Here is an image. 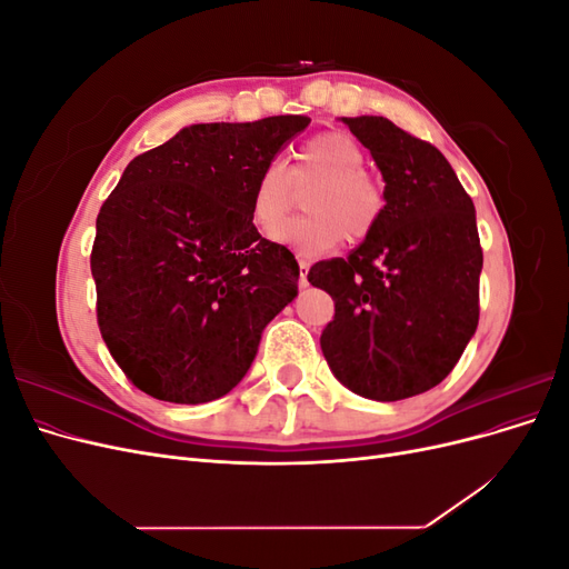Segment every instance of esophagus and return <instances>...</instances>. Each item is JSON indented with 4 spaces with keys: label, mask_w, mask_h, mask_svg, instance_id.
Returning <instances> with one entry per match:
<instances>
[{
    "label": "esophagus",
    "mask_w": 569,
    "mask_h": 569,
    "mask_svg": "<svg viewBox=\"0 0 569 569\" xmlns=\"http://www.w3.org/2000/svg\"><path fill=\"white\" fill-rule=\"evenodd\" d=\"M308 268H311V263L299 261V287H301V289L308 287Z\"/></svg>",
    "instance_id": "esophagus-1"
}]
</instances>
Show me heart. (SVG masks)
Here are the masks:
<instances>
[{
  "label": "heart",
  "instance_id": "b5f03b06",
  "mask_svg": "<svg viewBox=\"0 0 569 569\" xmlns=\"http://www.w3.org/2000/svg\"><path fill=\"white\" fill-rule=\"evenodd\" d=\"M366 149L347 132H322L301 144L289 168L268 163L256 178L249 218L258 232H271L293 208L296 192L308 186L303 219L272 233L274 242L301 258H318L343 242H363L385 218L387 189L366 170Z\"/></svg>",
  "mask_w": 569,
  "mask_h": 569
}]
</instances>
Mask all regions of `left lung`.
Listing matches in <instances>:
<instances>
[{
	"label": "left lung",
	"instance_id": "obj_1",
	"mask_svg": "<svg viewBox=\"0 0 569 569\" xmlns=\"http://www.w3.org/2000/svg\"><path fill=\"white\" fill-rule=\"evenodd\" d=\"M343 123L382 170L387 211L347 258L308 270L335 301L320 347L343 387L401 401L437 387L477 330L485 256L475 203L437 147L382 116Z\"/></svg>",
	"mask_w": 569,
	"mask_h": 569
}]
</instances>
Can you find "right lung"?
<instances>
[{
	"mask_svg": "<svg viewBox=\"0 0 569 569\" xmlns=\"http://www.w3.org/2000/svg\"><path fill=\"white\" fill-rule=\"evenodd\" d=\"M306 116L201 123L134 157L97 216V322L128 380L206 403L247 375L263 327L297 297L299 266L249 218L256 178Z\"/></svg>",
	"mask_w": 569,
	"mask_h": 569,
	"instance_id": "obj_1",
	"label": "right lung"
}]
</instances>
